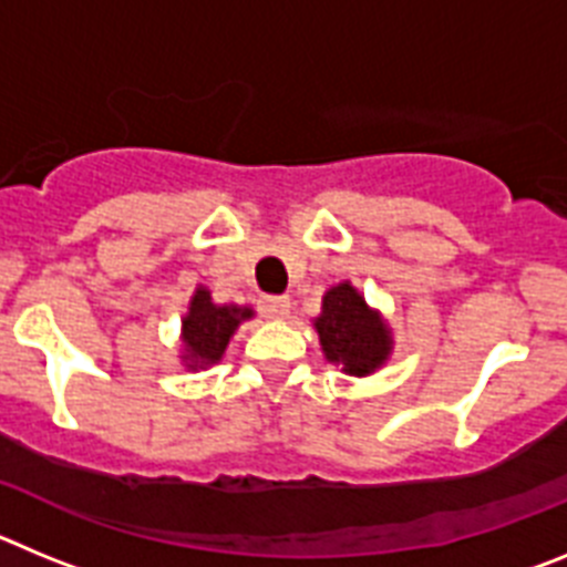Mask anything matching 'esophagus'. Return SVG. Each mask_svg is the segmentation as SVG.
Wrapping results in <instances>:
<instances>
[{"mask_svg":"<svg viewBox=\"0 0 567 567\" xmlns=\"http://www.w3.org/2000/svg\"><path fill=\"white\" fill-rule=\"evenodd\" d=\"M289 309H292V300L287 295H267V298H260V312L272 320L287 318Z\"/></svg>","mask_w":567,"mask_h":567,"instance_id":"34e87169","label":"esophagus"}]
</instances>
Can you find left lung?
<instances>
[{
	"label": "left lung",
	"instance_id": "obj_1",
	"mask_svg": "<svg viewBox=\"0 0 567 567\" xmlns=\"http://www.w3.org/2000/svg\"><path fill=\"white\" fill-rule=\"evenodd\" d=\"M315 329L329 363L340 365L354 378L372 374L392 354V332L385 320L365 303L349 280L323 295V309L315 318Z\"/></svg>",
	"mask_w": 567,
	"mask_h": 567
}]
</instances>
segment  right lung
I'll use <instances>...</instances> for the list:
<instances>
[{"label":"right lung","mask_w":567,"mask_h":567,"mask_svg":"<svg viewBox=\"0 0 567 567\" xmlns=\"http://www.w3.org/2000/svg\"><path fill=\"white\" fill-rule=\"evenodd\" d=\"M249 307H221L213 303V295L207 287H198L189 298V312L182 320V340H184V363L187 369H207L218 363L227 352L229 338L244 320L252 318Z\"/></svg>","instance_id":"obj_1"}]
</instances>
